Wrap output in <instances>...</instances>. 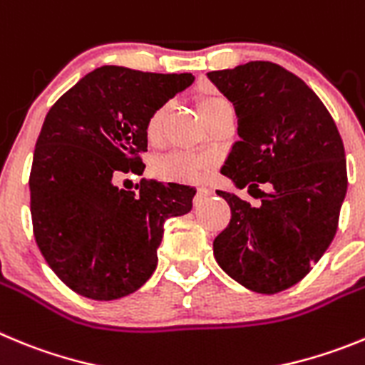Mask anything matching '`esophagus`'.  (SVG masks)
Masks as SVG:
<instances>
[{
	"label": "esophagus",
	"instance_id": "1",
	"mask_svg": "<svg viewBox=\"0 0 365 365\" xmlns=\"http://www.w3.org/2000/svg\"><path fill=\"white\" fill-rule=\"evenodd\" d=\"M210 190L208 188H205V186H199V188H197V193H195V199H193V202H195V205H200V202H202V200L206 199V197L210 195Z\"/></svg>",
	"mask_w": 365,
	"mask_h": 365
}]
</instances>
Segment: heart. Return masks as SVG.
<instances>
[{
    "label": "heart",
    "mask_w": 365,
    "mask_h": 365,
    "mask_svg": "<svg viewBox=\"0 0 365 365\" xmlns=\"http://www.w3.org/2000/svg\"><path fill=\"white\" fill-rule=\"evenodd\" d=\"M222 98H205L199 101L200 115L208 117V113L219 105H222ZM170 113V103L157 106L146 123V139L150 145H159L163 141L165 133L166 117ZM215 160L212 155L206 153H192V152H173L168 155L160 157L155 163V175L163 180L170 182H195L202 179L210 170L213 168Z\"/></svg>",
    "instance_id": "obj_1"
}]
</instances>
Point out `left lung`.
<instances>
[{"label":"left lung","mask_w":365,"mask_h":365,"mask_svg":"<svg viewBox=\"0 0 365 365\" xmlns=\"http://www.w3.org/2000/svg\"><path fill=\"white\" fill-rule=\"evenodd\" d=\"M208 78L233 103L239 125L220 173L260 199L253 208L217 192L232 219L213 255L233 280L273 295L312 272L335 237L347 190L342 137L319 96L280 65L250 61Z\"/></svg>","instance_id":"8db88e82"}]
</instances>
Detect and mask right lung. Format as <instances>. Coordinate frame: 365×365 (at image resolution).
Wrapping results in <instances>:
<instances>
[{"label": "right lung", "instance_id": "add662e5", "mask_svg": "<svg viewBox=\"0 0 365 365\" xmlns=\"http://www.w3.org/2000/svg\"><path fill=\"white\" fill-rule=\"evenodd\" d=\"M193 83L192 73L101 66L65 92L45 117L30 170L36 242L52 272L79 295L115 300L157 266L165 220L192 210L193 186L143 179L146 123Z\"/></svg>", "mask_w": 365, "mask_h": 365}]
</instances>
